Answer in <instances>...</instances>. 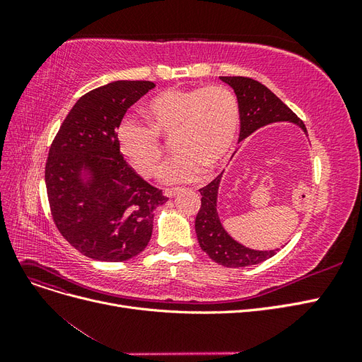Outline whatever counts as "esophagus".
I'll use <instances>...</instances> for the list:
<instances>
[{
    "label": "esophagus",
    "instance_id": "1",
    "mask_svg": "<svg viewBox=\"0 0 362 362\" xmlns=\"http://www.w3.org/2000/svg\"><path fill=\"white\" fill-rule=\"evenodd\" d=\"M178 192H180V189H166L164 190V196H166V198H173V196Z\"/></svg>",
    "mask_w": 362,
    "mask_h": 362
}]
</instances>
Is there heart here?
I'll use <instances>...</instances> for the list:
<instances>
[{
	"label": "heart",
	"instance_id": "1",
	"mask_svg": "<svg viewBox=\"0 0 362 362\" xmlns=\"http://www.w3.org/2000/svg\"><path fill=\"white\" fill-rule=\"evenodd\" d=\"M148 124L133 117L120 120L116 141L120 154L144 178L156 177L161 168L163 141L173 137L178 156L163 169L164 182L177 184L214 170L233 149L240 129L237 96L223 86L166 89L146 103Z\"/></svg>",
	"mask_w": 362,
	"mask_h": 362
}]
</instances>
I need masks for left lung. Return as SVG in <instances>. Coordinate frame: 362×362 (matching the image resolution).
I'll return each instance as SVG.
<instances>
[{
    "label": "left lung",
    "instance_id": "obj_1",
    "mask_svg": "<svg viewBox=\"0 0 362 362\" xmlns=\"http://www.w3.org/2000/svg\"><path fill=\"white\" fill-rule=\"evenodd\" d=\"M221 80L229 84L237 95L240 105V137L243 140L261 127L273 122L298 124L305 133L306 128L302 120L296 116L279 98L264 84L247 76H221ZM222 173L216 177L210 184L199 189L201 208L196 216L194 229L198 235L199 246L208 257L217 264L225 267H246L259 264V262L272 258L276 250H254L237 243L228 235L223 229L221 218L217 214V193L221 185Z\"/></svg>",
    "mask_w": 362,
    "mask_h": 362
}]
</instances>
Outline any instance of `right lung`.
<instances>
[{
	"label": "right lung",
	"mask_w": 362,
	"mask_h": 362,
	"mask_svg": "<svg viewBox=\"0 0 362 362\" xmlns=\"http://www.w3.org/2000/svg\"><path fill=\"white\" fill-rule=\"evenodd\" d=\"M152 81H113L83 95L54 137L45 166L52 221L66 242L98 261H127L152 235L154 210L168 201L120 154L116 128ZM81 171L91 173L86 180Z\"/></svg>",
	"instance_id": "obj_1"
}]
</instances>
